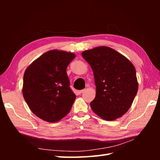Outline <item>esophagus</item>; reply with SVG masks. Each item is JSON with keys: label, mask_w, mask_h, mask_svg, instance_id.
<instances>
[{"label": "esophagus", "mask_w": 160, "mask_h": 160, "mask_svg": "<svg viewBox=\"0 0 160 160\" xmlns=\"http://www.w3.org/2000/svg\"><path fill=\"white\" fill-rule=\"evenodd\" d=\"M84 91V89H82V90H80V91H77V93H78V94H81V93H82Z\"/></svg>", "instance_id": "esophagus-1"}]
</instances>
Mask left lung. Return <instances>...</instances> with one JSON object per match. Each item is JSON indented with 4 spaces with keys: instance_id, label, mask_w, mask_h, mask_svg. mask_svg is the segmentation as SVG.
<instances>
[{
    "instance_id": "1",
    "label": "left lung",
    "mask_w": 160,
    "mask_h": 160,
    "mask_svg": "<svg viewBox=\"0 0 160 160\" xmlns=\"http://www.w3.org/2000/svg\"><path fill=\"white\" fill-rule=\"evenodd\" d=\"M82 56L94 75L96 95L91 107L105 120H114L129 109L138 84L135 67L127 58L108 47L84 51Z\"/></svg>"
}]
</instances>
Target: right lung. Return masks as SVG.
<instances>
[{
  "instance_id": "right-lung-1",
  "label": "right lung",
  "mask_w": 160,
  "mask_h": 160,
  "mask_svg": "<svg viewBox=\"0 0 160 160\" xmlns=\"http://www.w3.org/2000/svg\"><path fill=\"white\" fill-rule=\"evenodd\" d=\"M75 57L73 53L51 50L25 70L24 99L33 113L42 120L56 122L69 113L76 96L70 88L67 68Z\"/></svg>"
}]
</instances>
